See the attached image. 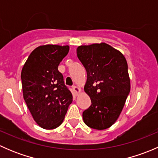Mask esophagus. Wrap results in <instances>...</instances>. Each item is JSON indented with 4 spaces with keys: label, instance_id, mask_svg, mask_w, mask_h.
<instances>
[{
    "label": "esophagus",
    "instance_id": "34e87169",
    "mask_svg": "<svg viewBox=\"0 0 158 158\" xmlns=\"http://www.w3.org/2000/svg\"><path fill=\"white\" fill-rule=\"evenodd\" d=\"M73 91H74V92L76 94V95H77L78 93H79V92H80V89H79L78 86H76V85H73Z\"/></svg>",
    "mask_w": 158,
    "mask_h": 158
}]
</instances>
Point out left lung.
Segmentation results:
<instances>
[{"label":"left lung","mask_w":158,"mask_h":158,"mask_svg":"<svg viewBox=\"0 0 158 158\" xmlns=\"http://www.w3.org/2000/svg\"><path fill=\"white\" fill-rule=\"evenodd\" d=\"M76 52L87 72L84 89L92 102L82 118L87 126L104 130L116 122L130 92L128 63L122 52L105 43L80 46Z\"/></svg>","instance_id":"left-lung-1"}]
</instances>
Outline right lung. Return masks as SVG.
<instances>
[{"mask_svg": "<svg viewBox=\"0 0 158 158\" xmlns=\"http://www.w3.org/2000/svg\"><path fill=\"white\" fill-rule=\"evenodd\" d=\"M69 49V46H40L30 54L22 69L23 98L35 122L44 129L60 126L73 102L58 70Z\"/></svg>", "mask_w": 158, "mask_h": 158, "instance_id": "1", "label": "right lung"}]
</instances>
